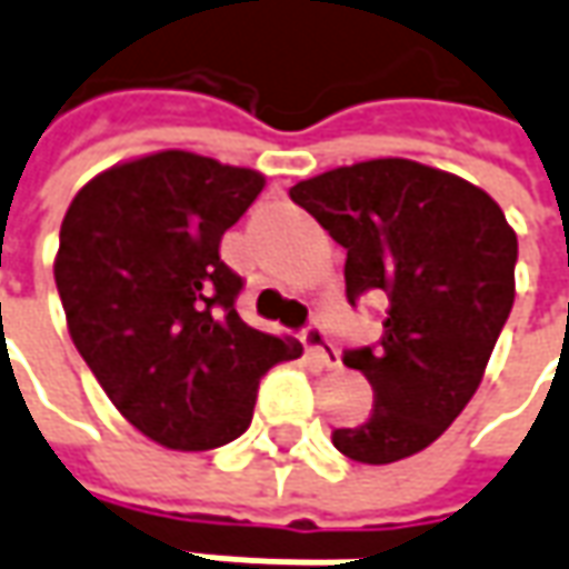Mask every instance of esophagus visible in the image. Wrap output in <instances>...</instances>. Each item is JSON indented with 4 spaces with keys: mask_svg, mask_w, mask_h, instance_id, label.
I'll use <instances>...</instances> for the list:
<instances>
[{
    "mask_svg": "<svg viewBox=\"0 0 569 569\" xmlns=\"http://www.w3.org/2000/svg\"><path fill=\"white\" fill-rule=\"evenodd\" d=\"M302 340L305 346L321 359V365H327V368H337V365H340V349H337L333 340L327 337V327H323L321 321H308Z\"/></svg>",
    "mask_w": 569,
    "mask_h": 569,
    "instance_id": "obj_1",
    "label": "esophagus"
}]
</instances>
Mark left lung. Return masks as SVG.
<instances>
[{
    "label": "left lung",
    "instance_id": "obj_1",
    "mask_svg": "<svg viewBox=\"0 0 569 569\" xmlns=\"http://www.w3.org/2000/svg\"><path fill=\"white\" fill-rule=\"evenodd\" d=\"M346 248V299L383 296V337L346 349L375 409L337 428L349 460L397 462L438 441L479 390L513 308L517 232L481 188L412 160H368L289 188Z\"/></svg>",
    "mask_w": 569,
    "mask_h": 569
}]
</instances>
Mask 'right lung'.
Wrapping results in <instances>:
<instances>
[{"mask_svg": "<svg viewBox=\"0 0 569 569\" xmlns=\"http://www.w3.org/2000/svg\"><path fill=\"white\" fill-rule=\"evenodd\" d=\"M264 176L163 150L90 179L59 229L69 333L112 406L150 441L213 450L254 416L267 368L302 346L248 327L223 232Z\"/></svg>", "mask_w": 569, "mask_h": 569, "instance_id": "right-lung-1", "label": "right lung"}]
</instances>
